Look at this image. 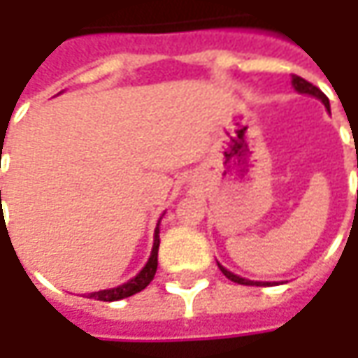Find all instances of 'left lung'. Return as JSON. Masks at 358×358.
Returning <instances> with one entry per match:
<instances>
[{"label": "left lung", "instance_id": "obj_1", "mask_svg": "<svg viewBox=\"0 0 358 358\" xmlns=\"http://www.w3.org/2000/svg\"><path fill=\"white\" fill-rule=\"evenodd\" d=\"M293 87H295L299 93H307V95H313V97H317V99H321L324 103V107L329 109V99H327V95H324L323 91L319 90V87H315L313 83H309L307 79H303V77L299 76H293ZM219 268H221V273L227 277V279H231L233 282H239V285H271V282H261V281H247V279H243V277H239V275H235V273H231V271H227L225 267H221L219 265Z\"/></svg>", "mask_w": 358, "mask_h": 358}]
</instances>
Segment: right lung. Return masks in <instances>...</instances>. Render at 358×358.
<instances>
[{"mask_svg": "<svg viewBox=\"0 0 358 358\" xmlns=\"http://www.w3.org/2000/svg\"><path fill=\"white\" fill-rule=\"evenodd\" d=\"M0 197H1V191H0ZM157 251H159V227L155 229V239H153V249H151V257H149V261H147V265H145L131 281L123 282V285H119L115 289H105V291H97V293H91L90 299H97V301H107V303H111V301H119V299H125V296L135 295V293H139V291H143L145 287L149 285V282L153 281V277H155V271H157Z\"/></svg>", "mask_w": 358, "mask_h": 358, "instance_id": "1", "label": "right lung"}]
</instances>
